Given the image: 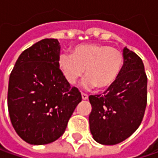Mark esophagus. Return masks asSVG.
<instances>
[{
    "mask_svg": "<svg viewBox=\"0 0 158 158\" xmlns=\"http://www.w3.org/2000/svg\"><path fill=\"white\" fill-rule=\"evenodd\" d=\"M81 96H82V99L83 100H86L88 98V95L85 94V93H81Z\"/></svg>",
    "mask_w": 158,
    "mask_h": 158,
    "instance_id": "obj_1",
    "label": "esophagus"
}]
</instances>
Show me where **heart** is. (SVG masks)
Returning a JSON list of instances; mask_svg holds the SVG:
<instances>
[{
  "mask_svg": "<svg viewBox=\"0 0 158 158\" xmlns=\"http://www.w3.org/2000/svg\"><path fill=\"white\" fill-rule=\"evenodd\" d=\"M124 55L111 46L98 43L78 45L72 54L63 52L59 55V70L65 80L74 85L84 74V87L104 89L118 78L124 66Z\"/></svg>",
  "mask_w": 158,
  "mask_h": 158,
  "instance_id": "heart-1",
  "label": "heart"
}]
</instances>
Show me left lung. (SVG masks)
<instances>
[{"instance_id":"left-lung-1","label":"left lung","mask_w":158,"mask_h":158,"mask_svg":"<svg viewBox=\"0 0 158 158\" xmlns=\"http://www.w3.org/2000/svg\"><path fill=\"white\" fill-rule=\"evenodd\" d=\"M118 78L102 94L89 96L90 132L95 141L115 145L125 141L141 125L147 105L148 79L142 60L127 47Z\"/></svg>"}]
</instances>
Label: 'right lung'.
<instances>
[{
    "mask_svg": "<svg viewBox=\"0 0 158 158\" xmlns=\"http://www.w3.org/2000/svg\"><path fill=\"white\" fill-rule=\"evenodd\" d=\"M61 47L44 39L19 56L9 80L8 109L15 131L27 143L44 145L62 136L81 94L59 70Z\"/></svg>",
    "mask_w": 158,
    "mask_h": 158,
    "instance_id": "right-lung-1",
    "label": "right lung"
}]
</instances>
